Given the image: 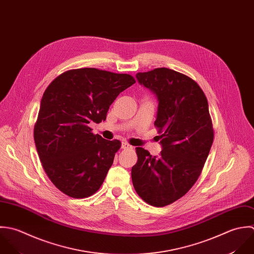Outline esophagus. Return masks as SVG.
Returning <instances> with one entry per match:
<instances>
[{"mask_svg":"<svg viewBox=\"0 0 254 254\" xmlns=\"http://www.w3.org/2000/svg\"><path fill=\"white\" fill-rule=\"evenodd\" d=\"M121 148H122V149H129V150L133 149V147H132L131 145H129L128 143H126V142H123V143L121 144Z\"/></svg>","mask_w":254,"mask_h":254,"instance_id":"obj_1","label":"esophagus"}]
</instances>
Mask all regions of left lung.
<instances>
[{"label": "left lung", "mask_w": 254, "mask_h": 254, "mask_svg": "<svg viewBox=\"0 0 254 254\" xmlns=\"http://www.w3.org/2000/svg\"><path fill=\"white\" fill-rule=\"evenodd\" d=\"M136 78L158 98L155 125L162 133V152L153 157L136 148L132 181L145 202L164 207L188 192L208 158L214 139L208 101L196 82L168 68L138 73Z\"/></svg>", "instance_id": "left-lung-1"}]
</instances>
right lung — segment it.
I'll return each mask as SVG.
<instances>
[{"label": "right lung", "instance_id": "obj_1", "mask_svg": "<svg viewBox=\"0 0 254 254\" xmlns=\"http://www.w3.org/2000/svg\"><path fill=\"white\" fill-rule=\"evenodd\" d=\"M133 84L127 74L83 68L63 73L44 91L34 142L46 174L66 195L85 198L101 186L121 143L93 135L88 124L104 121L114 99Z\"/></svg>", "mask_w": 254, "mask_h": 254}]
</instances>
